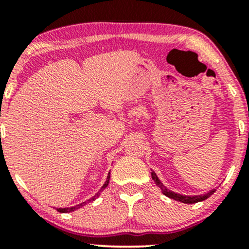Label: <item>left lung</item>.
Masks as SVG:
<instances>
[{
    "mask_svg": "<svg viewBox=\"0 0 249 249\" xmlns=\"http://www.w3.org/2000/svg\"><path fill=\"white\" fill-rule=\"evenodd\" d=\"M151 176H152V179L153 181L156 182V185L158 186L160 190L162 191V193L165 194V196H168V198L171 199H174L177 200V201H181V202H185V204H194V202H199V201H202V200L207 199L208 196H211L212 194L215 192V190H212L210 191V192L206 193V194H202V196H181V194H178V193H174L172 191L167 190L166 187L162 185V182L160 180L158 179V177H157V174L153 172H151Z\"/></svg>",
    "mask_w": 249,
    "mask_h": 249,
    "instance_id": "1",
    "label": "left lung"
}]
</instances>
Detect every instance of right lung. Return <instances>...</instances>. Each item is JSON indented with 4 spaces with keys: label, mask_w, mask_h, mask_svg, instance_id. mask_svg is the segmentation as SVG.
Wrapping results in <instances>:
<instances>
[{
    "label": "right lung",
    "mask_w": 249,
    "mask_h": 249,
    "mask_svg": "<svg viewBox=\"0 0 249 249\" xmlns=\"http://www.w3.org/2000/svg\"><path fill=\"white\" fill-rule=\"evenodd\" d=\"M108 181H110V172H108V176H107V181H105V184L103 185V187L101 188V191H99L98 193L97 194H95V196H92V198L91 199H89V200H87V201H84V202H82V204H79V205H77V206H73V207H68V208H57V211H58V212H61V213H69V212H73V211H76V210H78L79 207H82V206H84V205H87V204H89V202H91V201H93V200L95 199H97L99 196V194H101V192L103 190H104L105 187L107 186L108 185Z\"/></svg>",
    "instance_id": "add662e5"
}]
</instances>
